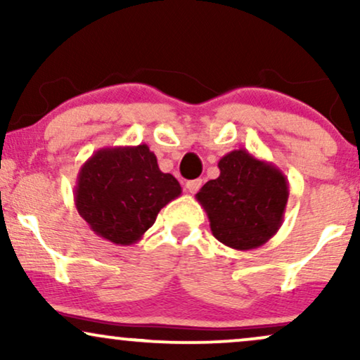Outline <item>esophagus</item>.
<instances>
[{
    "mask_svg": "<svg viewBox=\"0 0 360 360\" xmlns=\"http://www.w3.org/2000/svg\"><path fill=\"white\" fill-rule=\"evenodd\" d=\"M203 186V179H193V181H188L186 183V189H188L189 193H198L200 191V188Z\"/></svg>",
    "mask_w": 360,
    "mask_h": 360,
    "instance_id": "34e87169",
    "label": "esophagus"
}]
</instances>
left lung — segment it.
<instances>
[{
  "label": "left lung",
  "mask_w": 360,
  "mask_h": 360,
  "mask_svg": "<svg viewBox=\"0 0 360 360\" xmlns=\"http://www.w3.org/2000/svg\"><path fill=\"white\" fill-rule=\"evenodd\" d=\"M220 176L196 194L213 237L235 250H250L274 237L286 212L289 184L274 164L243 148L218 162Z\"/></svg>",
  "instance_id": "left-lung-1"
}]
</instances>
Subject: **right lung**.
I'll return each mask as SVG.
<instances>
[{
  "mask_svg": "<svg viewBox=\"0 0 360 360\" xmlns=\"http://www.w3.org/2000/svg\"><path fill=\"white\" fill-rule=\"evenodd\" d=\"M179 194L176 177L160 171L154 152L140 143L94 152L79 169L74 205L94 233L131 245Z\"/></svg>",
  "mask_w": 360,
  "mask_h": 360,
  "instance_id": "obj_1",
  "label": "right lung"
}]
</instances>
